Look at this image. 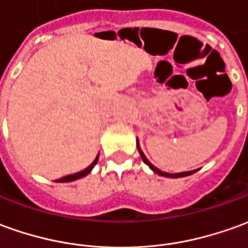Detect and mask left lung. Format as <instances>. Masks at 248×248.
<instances>
[{"label":"left lung","instance_id":"left-lung-1","mask_svg":"<svg viewBox=\"0 0 248 248\" xmlns=\"http://www.w3.org/2000/svg\"><path fill=\"white\" fill-rule=\"evenodd\" d=\"M136 144H138V150H139V154H140L141 159H143V162L146 163L147 166L150 167L151 170H153L154 173L158 174V175H160V177H166V178H181V177H187V175H192V174H194L197 170H190V171H182V173H175V174H170V173H165V171H162V170H159L158 167H155L150 162V160L147 159L146 155H144V153L141 151L140 148V144H139V140H136Z\"/></svg>","mask_w":248,"mask_h":248}]
</instances>
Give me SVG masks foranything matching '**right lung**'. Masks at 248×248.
Here are the masks:
<instances>
[{
    "label": "right lung",
    "instance_id": "1",
    "mask_svg": "<svg viewBox=\"0 0 248 248\" xmlns=\"http://www.w3.org/2000/svg\"><path fill=\"white\" fill-rule=\"evenodd\" d=\"M98 156H100V154L95 156V159L93 160V163L90 165L89 167H86L85 170H82V171H78V173L75 174H70V175H66V177H63L61 179H56V182H71V181H75V179H79L82 177H85V175H88L92 170H93V167L97 165V162H98Z\"/></svg>",
    "mask_w": 248,
    "mask_h": 248
}]
</instances>
